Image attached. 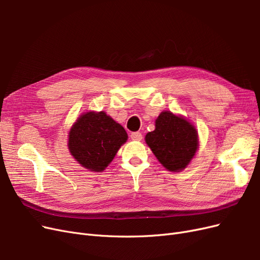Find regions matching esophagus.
Segmentation results:
<instances>
[{
    "label": "esophagus",
    "mask_w": 260,
    "mask_h": 260,
    "mask_svg": "<svg viewBox=\"0 0 260 260\" xmlns=\"http://www.w3.org/2000/svg\"><path fill=\"white\" fill-rule=\"evenodd\" d=\"M130 137H131V139L133 141H141V140H142V138H143L142 133H141V132H132Z\"/></svg>",
    "instance_id": "34e87169"
}]
</instances>
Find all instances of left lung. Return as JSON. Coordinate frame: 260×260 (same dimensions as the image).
Listing matches in <instances>:
<instances>
[{"label":"left lung","instance_id":"obj_1","mask_svg":"<svg viewBox=\"0 0 260 260\" xmlns=\"http://www.w3.org/2000/svg\"><path fill=\"white\" fill-rule=\"evenodd\" d=\"M145 142L165 168L179 172L195 156L199 135L184 117L164 111L157 117L155 130L145 136Z\"/></svg>","mask_w":260,"mask_h":260}]
</instances>
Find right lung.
<instances>
[{
  "label": "right lung",
  "instance_id": "right-lung-1",
  "mask_svg": "<svg viewBox=\"0 0 260 260\" xmlns=\"http://www.w3.org/2000/svg\"><path fill=\"white\" fill-rule=\"evenodd\" d=\"M127 140L122 125L105 112H86L70 129L68 148L82 167L100 172L111 164Z\"/></svg>",
  "mask_w": 260,
  "mask_h": 260
}]
</instances>
